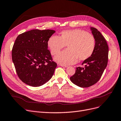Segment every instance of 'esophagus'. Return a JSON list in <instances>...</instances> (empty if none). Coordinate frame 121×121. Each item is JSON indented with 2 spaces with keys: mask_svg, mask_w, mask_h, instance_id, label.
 Here are the masks:
<instances>
[{
  "mask_svg": "<svg viewBox=\"0 0 121 121\" xmlns=\"http://www.w3.org/2000/svg\"><path fill=\"white\" fill-rule=\"evenodd\" d=\"M60 66H62V67H68V66L67 65H60Z\"/></svg>",
  "mask_w": 121,
  "mask_h": 121,
  "instance_id": "34e87169",
  "label": "esophagus"
}]
</instances>
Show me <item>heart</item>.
<instances>
[{
  "mask_svg": "<svg viewBox=\"0 0 121 121\" xmlns=\"http://www.w3.org/2000/svg\"><path fill=\"white\" fill-rule=\"evenodd\" d=\"M51 54L55 55L67 45V49L57 55L55 60L64 65L73 64L79 60L90 57L94 51L95 39L94 36L80 29L66 30L61 33L60 37L52 36L48 42Z\"/></svg>",
  "mask_w": 121,
  "mask_h": 121,
  "instance_id": "b5f03b06",
  "label": "heart"
}]
</instances>
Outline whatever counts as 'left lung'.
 I'll return each mask as SVG.
<instances>
[{"instance_id": "obj_1", "label": "left lung", "mask_w": 121, "mask_h": 121, "mask_svg": "<svg viewBox=\"0 0 121 121\" xmlns=\"http://www.w3.org/2000/svg\"><path fill=\"white\" fill-rule=\"evenodd\" d=\"M90 30L95 39V47L92 56L77 67L74 75L70 77L72 83L80 87L86 88L97 83L100 79L108 64L109 48L105 39L95 28Z\"/></svg>"}]
</instances>
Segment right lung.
Wrapping results in <instances>:
<instances>
[{"label":"right lung","mask_w":121,"mask_h":121,"mask_svg":"<svg viewBox=\"0 0 121 121\" xmlns=\"http://www.w3.org/2000/svg\"><path fill=\"white\" fill-rule=\"evenodd\" d=\"M52 30H32L19 35L12 50V59L17 75L22 82L33 87L49 81L57 64L52 61L48 42Z\"/></svg>","instance_id":"add662e5"}]
</instances>
